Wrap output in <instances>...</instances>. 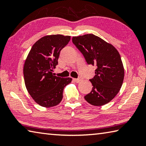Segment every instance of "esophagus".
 <instances>
[{
	"label": "esophagus",
	"mask_w": 146,
	"mask_h": 146,
	"mask_svg": "<svg viewBox=\"0 0 146 146\" xmlns=\"http://www.w3.org/2000/svg\"><path fill=\"white\" fill-rule=\"evenodd\" d=\"M82 77H79L78 78H73V80L75 81V82H76V83L80 82V81H82Z\"/></svg>",
	"instance_id": "esophagus-1"
}]
</instances>
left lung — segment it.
<instances>
[{
  "label": "left lung",
  "instance_id": "left-lung-1",
  "mask_svg": "<svg viewBox=\"0 0 146 146\" xmlns=\"http://www.w3.org/2000/svg\"><path fill=\"white\" fill-rule=\"evenodd\" d=\"M72 42L88 64L97 66L95 76L90 80L92 90L85 100L95 106L110 102L119 92L124 77L119 53L111 44L93 34L73 36Z\"/></svg>",
  "mask_w": 146,
  "mask_h": 146
}]
</instances>
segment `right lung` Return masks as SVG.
I'll return each instance as SVG.
<instances>
[{"label":"right lung","instance_id":"obj_1","mask_svg":"<svg viewBox=\"0 0 146 146\" xmlns=\"http://www.w3.org/2000/svg\"><path fill=\"white\" fill-rule=\"evenodd\" d=\"M70 36L53 35L42 37L32 46L24 66L27 90L41 106H56L63 98V90L71 78L55 76L52 70L58 65L60 52L70 40Z\"/></svg>","mask_w":146,"mask_h":146}]
</instances>
